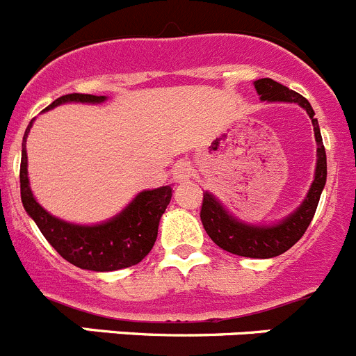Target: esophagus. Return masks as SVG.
<instances>
[{
  "mask_svg": "<svg viewBox=\"0 0 356 356\" xmlns=\"http://www.w3.org/2000/svg\"><path fill=\"white\" fill-rule=\"evenodd\" d=\"M192 176V165L188 161H180L172 168V180L175 181H187Z\"/></svg>",
  "mask_w": 356,
  "mask_h": 356,
  "instance_id": "1",
  "label": "esophagus"
}]
</instances>
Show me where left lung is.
<instances>
[{"label":"left lung","instance_id":"left-lung-1","mask_svg":"<svg viewBox=\"0 0 356 356\" xmlns=\"http://www.w3.org/2000/svg\"><path fill=\"white\" fill-rule=\"evenodd\" d=\"M255 89L262 101L297 103L311 117L318 145L316 171H314L313 185H311L307 197L304 199L300 208L276 225L257 227L238 222L234 216H231L223 209V206L209 192L202 194L201 220L204 231L208 232L213 243L225 252L239 257H250V259H273V257L282 255L286 250L292 248L309 227L314 211H316L318 201H320L321 191H323L325 181H327V155H325V147L323 141H321L320 125H318L313 108L306 97L300 96L296 90H290L289 87L282 86V83L274 82L273 79L257 80Z\"/></svg>","mask_w":356,"mask_h":356}]
</instances>
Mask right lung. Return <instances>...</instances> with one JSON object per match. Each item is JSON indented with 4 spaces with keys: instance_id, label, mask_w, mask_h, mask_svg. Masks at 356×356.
<instances>
[{
    "instance_id": "obj_1",
    "label": "right lung",
    "mask_w": 356,
    "mask_h": 356,
    "mask_svg": "<svg viewBox=\"0 0 356 356\" xmlns=\"http://www.w3.org/2000/svg\"><path fill=\"white\" fill-rule=\"evenodd\" d=\"M104 99H106L104 96H92V94H66L57 97L50 106H47V110L70 101L101 103ZM31 125L33 120L29 122L22 143L20 199L47 241L64 260L80 269L103 273V270H117L140 264L154 248L159 220L171 201L172 188L165 185L155 191L141 192L120 215L101 225H73L63 222L47 213L35 201L29 188L26 138Z\"/></svg>"
}]
</instances>
